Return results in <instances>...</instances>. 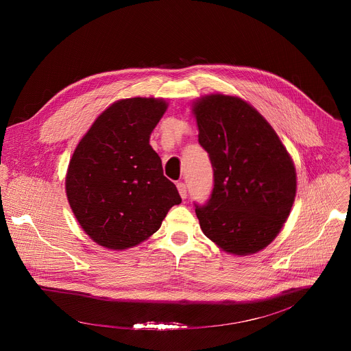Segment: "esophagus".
Listing matches in <instances>:
<instances>
[{
    "label": "esophagus",
    "mask_w": 351,
    "mask_h": 351,
    "mask_svg": "<svg viewBox=\"0 0 351 351\" xmlns=\"http://www.w3.org/2000/svg\"><path fill=\"white\" fill-rule=\"evenodd\" d=\"M176 187H178V191H179L180 197L184 199V198L187 197V187H186V184H184L183 182H179V183L176 184Z\"/></svg>",
    "instance_id": "esophagus-1"
}]
</instances>
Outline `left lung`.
I'll return each instance as SVG.
<instances>
[{
    "mask_svg": "<svg viewBox=\"0 0 351 351\" xmlns=\"http://www.w3.org/2000/svg\"><path fill=\"white\" fill-rule=\"evenodd\" d=\"M214 189L195 206L199 228L223 252L254 254L280 232L295 197V168L265 118L244 99L210 94L193 104Z\"/></svg>",
    "mask_w": 351,
    "mask_h": 351,
    "instance_id": "obj_1",
    "label": "left lung"
}]
</instances>
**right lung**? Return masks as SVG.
I'll use <instances>...</instances> for the list:
<instances>
[{"mask_svg": "<svg viewBox=\"0 0 351 351\" xmlns=\"http://www.w3.org/2000/svg\"><path fill=\"white\" fill-rule=\"evenodd\" d=\"M168 108L164 98L119 99L99 115L71 158L65 189L82 229L99 245L126 250L156 233L180 204L149 134Z\"/></svg>", "mask_w": 351, "mask_h": 351, "instance_id": "right-lung-1", "label": "right lung"}]
</instances>
